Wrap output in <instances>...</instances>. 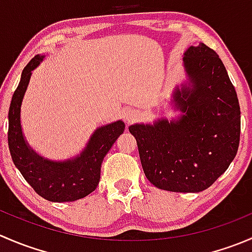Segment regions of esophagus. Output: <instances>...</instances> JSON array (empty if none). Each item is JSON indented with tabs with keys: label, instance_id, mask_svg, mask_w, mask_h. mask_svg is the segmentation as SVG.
<instances>
[{
	"label": "esophagus",
	"instance_id": "34e87169",
	"mask_svg": "<svg viewBox=\"0 0 252 252\" xmlns=\"http://www.w3.org/2000/svg\"><path fill=\"white\" fill-rule=\"evenodd\" d=\"M136 116H138V114H136V112L133 110H126L123 113V118L126 123H131L133 121H135Z\"/></svg>",
	"mask_w": 252,
	"mask_h": 252
}]
</instances>
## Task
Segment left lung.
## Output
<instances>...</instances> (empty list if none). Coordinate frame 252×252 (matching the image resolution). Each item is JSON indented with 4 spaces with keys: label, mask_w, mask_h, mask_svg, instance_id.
Returning <instances> with one entry per match:
<instances>
[{
    "label": "left lung",
    "mask_w": 252,
    "mask_h": 252,
    "mask_svg": "<svg viewBox=\"0 0 252 252\" xmlns=\"http://www.w3.org/2000/svg\"><path fill=\"white\" fill-rule=\"evenodd\" d=\"M184 65L192 88L177 89L178 121L135 124L144 173L158 189L199 192L228 169L240 141V106L220 56L205 44L190 46Z\"/></svg>",
    "instance_id": "left-lung-1"
}]
</instances>
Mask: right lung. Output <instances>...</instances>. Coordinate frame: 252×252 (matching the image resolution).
Listing matches in <instances>:
<instances>
[{
  "label": "right lung",
  "mask_w": 252,
  "mask_h": 252,
  "mask_svg": "<svg viewBox=\"0 0 252 252\" xmlns=\"http://www.w3.org/2000/svg\"><path fill=\"white\" fill-rule=\"evenodd\" d=\"M42 61L35 56L23 69L8 111V147L12 159L24 179L37 195L52 202L83 199L96 189L100 182L101 163L112 145L124 131L118 121L97 129L83 154L72 161L52 162L37 156L28 147L20 128V105L29 84L32 70Z\"/></svg>",
  "instance_id": "right-lung-1"
}]
</instances>
